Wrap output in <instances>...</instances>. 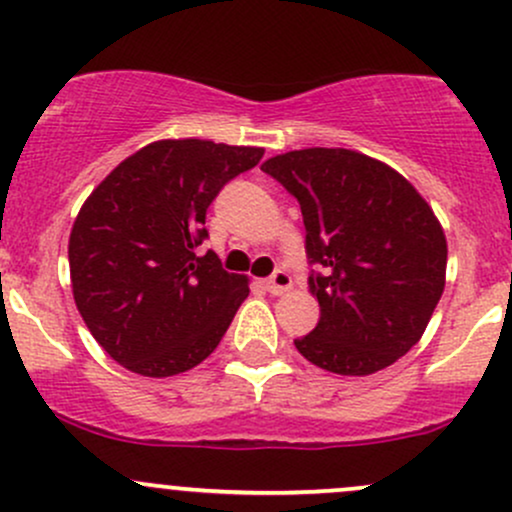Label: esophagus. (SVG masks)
<instances>
[{"instance_id":"1","label":"esophagus","mask_w":512,"mask_h":512,"mask_svg":"<svg viewBox=\"0 0 512 512\" xmlns=\"http://www.w3.org/2000/svg\"><path fill=\"white\" fill-rule=\"evenodd\" d=\"M265 286H267L269 294L282 296V294H286V291L291 289V274L286 272V269H277V272H274L272 277L267 279Z\"/></svg>"}]
</instances>
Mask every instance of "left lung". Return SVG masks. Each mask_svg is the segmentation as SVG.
I'll return each mask as SVG.
<instances>
[{"label":"left lung","instance_id":"8db88e82","mask_svg":"<svg viewBox=\"0 0 512 512\" xmlns=\"http://www.w3.org/2000/svg\"><path fill=\"white\" fill-rule=\"evenodd\" d=\"M301 204L320 320L296 350L342 376L381 372L423 338L445 291L447 238L418 189L386 162L303 148L262 165Z\"/></svg>","mask_w":512,"mask_h":512}]
</instances>
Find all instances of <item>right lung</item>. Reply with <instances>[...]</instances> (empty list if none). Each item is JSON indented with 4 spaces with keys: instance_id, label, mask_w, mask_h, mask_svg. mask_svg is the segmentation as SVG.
I'll use <instances>...</instances> for the list:
<instances>
[{
    "instance_id": "1",
    "label": "right lung",
    "mask_w": 512,
    "mask_h": 512,
    "mask_svg": "<svg viewBox=\"0 0 512 512\" xmlns=\"http://www.w3.org/2000/svg\"><path fill=\"white\" fill-rule=\"evenodd\" d=\"M265 148L155 140L97 184L70 230L77 311L111 359L150 379L204 362L247 299V277L196 255L206 209Z\"/></svg>"
}]
</instances>
